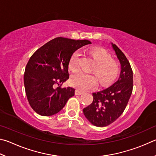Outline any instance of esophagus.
<instances>
[{"label": "esophagus", "instance_id": "esophagus-1", "mask_svg": "<svg viewBox=\"0 0 156 156\" xmlns=\"http://www.w3.org/2000/svg\"><path fill=\"white\" fill-rule=\"evenodd\" d=\"M83 91H81L80 90H79V89H76V90H75V94L76 95H80V94H83Z\"/></svg>", "mask_w": 156, "mask_h": 156}]
</instances>
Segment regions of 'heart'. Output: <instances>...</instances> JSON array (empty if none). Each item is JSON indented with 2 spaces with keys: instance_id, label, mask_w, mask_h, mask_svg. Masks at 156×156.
Segmentation results:
<instances>
[{
  "instance_id": "1",
  "label": "heart",
  "mask_w": 156,
  "mask_h": 156,
  "mask_svg": "<svg viewBox=\"0 0 156 156\" xmlns=\"http://www.w3.org/2000/svg\"><path fill=\"white\" fill-rule=\"evenodd\" d=\"M90 55L94 59V64L91 71L94 73L101 85L105 86L113 81L119 73V66L115 60L111 59L110 55L102 48H94L90 52ZM80 54L75 52L69 62L70 70H75L80 66ZM71 84L81 90H87L97 86V80L92 74L82 71L74 73L70 79Z\"/></svg>"
}]
</instances>
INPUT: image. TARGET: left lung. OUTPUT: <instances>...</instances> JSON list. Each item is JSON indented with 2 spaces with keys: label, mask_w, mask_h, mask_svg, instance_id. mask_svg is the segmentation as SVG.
Returning <instances> with one entry per match:
<instances>
[{
  "label": "left lung",
  "mask_w": 156,
  "mask_h": 156,
  "mask_svg": "<svg viewBox=\"0 0 156 156\" xmlns=\"http://www.w3.org/2000/svg\"><path fill=\"white\" fill-rule=\"evenodd\" d=\"M121 64L119 80L108 88L93 92V101L83 110L84 116L97 127H105L112 123L123 112L133 89V72L124 53L111 43Z\"/></svg>",
  "instance_id": "obj_1"
}]
</instances>
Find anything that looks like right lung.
I'll return each mask as SVG.
<instances>
[{"label":"right lung","instance_id":"obj_1","mask_svg":"<svg viewBox=\"0 0 156 156\" xmlns=\"http://www.w3.org/2000/svg\"><path fill=\"white\" fill-rule=\"evenodd\" d=\"M90 44V41L87 40L59 37L32 55L25 68L24 84L27 99L35 112L44 116L54 115L75 95L73 88H62L60 86L69 78L71 56L77 49Z\"/></svg>","mask_w":156,"mask_h":156}]
</instances>
